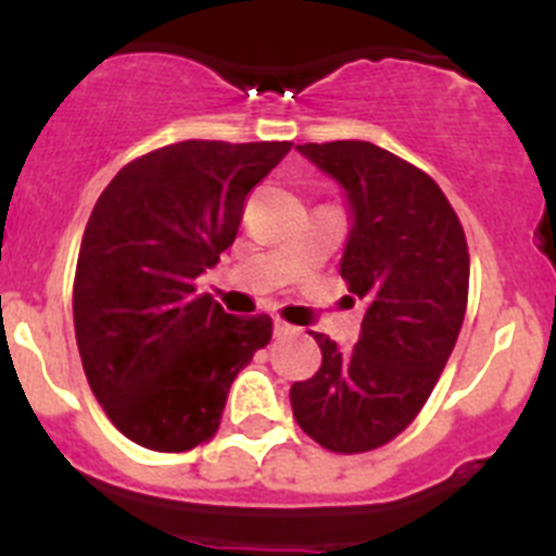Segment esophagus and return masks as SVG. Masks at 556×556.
<instances>
[{
  "instance_id": "esophagus-1",
  "label": "esophagus",
  "mask_w": 556,
  "mask_h": 556,
  "mask_svg": "<svg viewBox=\"0 0 556 556\" xmlns=\"http://www.w3.org/2000/svg\"><path fill=\"white\" fill-rule=\"evenodd\" d=\"M294 328L283 320H275V337H283V333H292Z\"/></svg>"
}]
</instances>
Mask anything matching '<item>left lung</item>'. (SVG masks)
<instances>
[{
    "label": "left lung",
    "instance_id": "left-lung-1",
    "mask_svg": "<svg viewBox=\"0 0 556 556\" xmlns=\"http://www.w3.org/2000/svg\"><path fill=\"white\" fill-rule=\"evenodd\" d=\"M348 194L339 273L367 312L353 351L314 333L320 370L289 390L294 420L333 454L395 440L434 390L468 308L470 255L443 189L370 141L301 144Z\"/></svg>",
    "mask_w": 556,
    "mask_h": 556
}]
</instances>
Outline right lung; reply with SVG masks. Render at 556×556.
Segmentation results:
<instances>
[{
  "instance_id": "right-lung-1",
  "label": "right lung",
  "mask_w": 556,
  "mask_h": 556,
  "mask_svg": "<svg viewBox=\"0 0 556 556\" xmlns=\"http://www.w3.org/2000/svg\"><path fill=\"white\" fill-rule=\"evenodd\" d=\"M292 141H178L130 161L97 200L75 273V333L111 424L180 454L217 434L236 372L273 337L198 278L233 244L244 200Z\"/></svg>"
}]
</instances>
